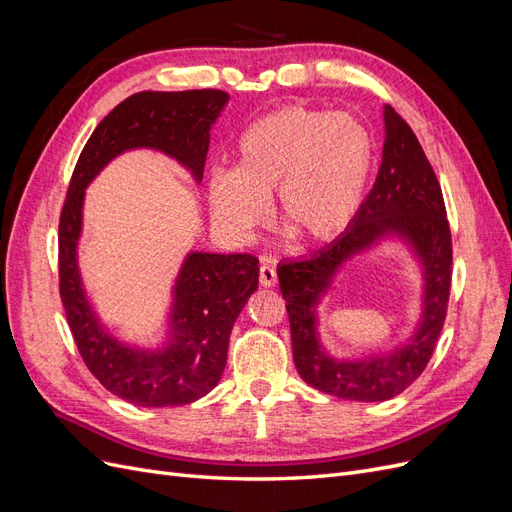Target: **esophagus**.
Instances as JSON below:
<instances>
[{
	"label": "esophagus",
	"mask_w": 512,
	"mask_h": 512,
	"mask_svg": "<svg viewBox=\"0 0 512 512\" xmlns=\"http://www.w3.org/2000/svg\"><path fill=\"white\" fill-rule=\"evenodd\" d=\"M258 280L262 286H275L277 282V271L273 265H260L258 269Z\"/></svg>",
	"instance_id": "34e87169"
}]
</instances>
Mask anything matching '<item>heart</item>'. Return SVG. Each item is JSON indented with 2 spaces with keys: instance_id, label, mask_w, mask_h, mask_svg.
Wrapping results in <instances>:
<instances>
[{
  "instance_id": "b5f03b06",
  "label": "heart",
  "mask_w": 512,
  "mask_h": 512,
  "mask_svg": "<svg viewBox=\"0 0 512 512\" xmlns=\"http://www.w3.org/2000/svg\"><path fill=\"white\" fill-rule=\"evenodd\" d=\"M374 160V138L356 117L299 104L277 108L241 132L235 170H211L213 222L230 239H250L275 194L277 220L292 235L333 241L359 211Z\"/></svg>"
}]
</instances>
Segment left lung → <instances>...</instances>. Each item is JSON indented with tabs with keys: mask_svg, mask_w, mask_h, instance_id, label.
Returning a JSON list of instances; mask_svg holds the SVG:
<instances>
[{
	"mask_svg": "<svg viewBox=\"0 0 512 512\" xmlns=\"http://www.w3.org/2000/svg\"><path fill=\"white\" fill-rule=\"evenodd\" d=\"M401 231L426 265L424 322L413 342L389 357L335 362L315 337L313 305L334 271L384 231ZM453 241L440 181L408 123L384 106V149L374 188L342 237L318 254L277 267L299 376L314 389L354 401H384L423 374L446 320L453 277Z\"/></svg>",
	"mask_w": 512,
	"mask_h": 512,
	"instance_id": "left-lung-1",
	"label": "left lung"
}]
</instances>
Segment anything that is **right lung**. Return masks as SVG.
<instances>
[{"mask_svg":"<svg viewBox=\"0 0 512 512\" xmlns=\"http://www.w3.org/2000/svg\"><path fill=\"white\" fill-rule=\"evenodd\" d=\"M228 100L220 89L141 91L117 104L89 136L59 215V297L87 369L106 391L134 406H183L207 395L226 367L228 337L250 294L258 288L252 254H203L185 260L175 286L173 342L145 352L108 335L85 299L76 243L89 181L121 151L153 147L203 179L209 130Z\"/></svg>","mask_w":512,"mask_h":512,"instance_id":"1","label":"right lung"}]
</instances>
